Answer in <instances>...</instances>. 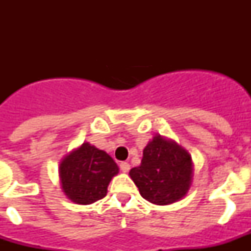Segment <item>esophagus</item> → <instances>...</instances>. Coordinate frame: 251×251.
Wrapping results in <instances>:
<instances>
[{
	"mask_svg": "<svg viewBox=\"0 0 251 251\" xmlns=\"http://www.w3.org/2000/svg\"><path fill=\"white\" fill-rule=\"evenodd\" d=\"M119 168H121V171H123V172H128L130 166L128 162H121V163H119Z\"/></svg>",
	"mask_w": 251,
	"mask_h": 251,
	"instance_id": "esophagus-1",
	"label": "esophagus"
}]
</instances>
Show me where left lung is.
<instances>
[{
	"label": "left lung",
	"instance_id": "1",
	"mask_svg": "<svg viewBox=\"0 0 251 251\" xmlns=\"http://www.w3.org/2000/svg\"><path fill=\"white\" fill-rule=\"evenodd\" d=\"M143 199L156 205H168L187 194L192 178L190 153L175 142L156 136L146 146L138 167L129 172Z\"/></svg>",
	"mask_w": 251,
	"mask_h": 251
}]
</instances>
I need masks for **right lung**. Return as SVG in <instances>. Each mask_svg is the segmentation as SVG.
<instances>
[{"instance_id":"right-lung-1","label":"right lung","mask_w":251,"mask_h":251,"mask_svg":"<svg viewBox=\"0 0 251 251\" xmlns=\"http://www.w3.org/2000/svg\"><path fill=\"white\" fill-rule=\"evenodd\" d=\"M118 166L104 151L83 143L61 161L59 168L61 187L66 196L80 205L101 200Z\"/></svg>"}]
</instances>
